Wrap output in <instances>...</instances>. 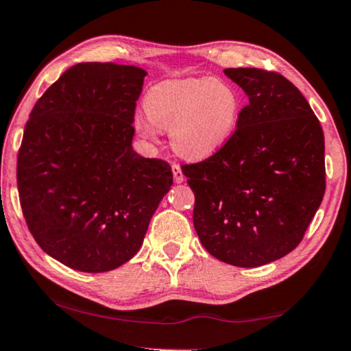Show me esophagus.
<instances>
[{"mask_svg": "<svg viewBox=\"0 0 351 351\" xmlns=\"http://www.w3.org/2000/svg\"><path fill=\"white\" fill-rule=\"evenodd\" d=\"M171 171H173V178H175L176 182L184 181V175H182V170H181L180 165L175 164V162L171 164Z\"/></svg>", "mask_w": 351, "mask_h": 351, "instance_id": "esophagus-1", "label": "esophagus"}]
</instances>
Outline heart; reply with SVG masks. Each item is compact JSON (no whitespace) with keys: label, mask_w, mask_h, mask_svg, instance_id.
I'll return each instance as SVG.
<instances>
[{"label":"heart","mask_w":351,"mask_h":351,"mask_svg":"<svg viewBox=\"0 0 351 351\" xmlns=\"http://www.w3.org/2000/svg\"><path fill=\"white\" fill-rule=\"evenodd\" d=\"M148 120H137L143 137L154 138L169 128L171 147L187 159H206L220 152L237 130L242 95L215 77L164 81L149 88L143 101Z\"/></svg>","instance_id":"1"}]
</instances>
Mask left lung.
Returning <instances> with one entry per match:
<instances>
[{"label":"left lung","mask_w":351,"mask_h":351,"mask_svg":"<svg viewBox=\"0 0 351 351\" xmlns=\"http://www.w3.org/2000/svg\"><path fill=\"white\" fill-rule=\"evenodd\" d=\"M243 88L234 136L181 165L195 193L193 226L214 258L259 267L298 247L325 193V137L303 93L276 71L226 69Z\"/></svg>","instance_id":"obj_1"}]
</instances>
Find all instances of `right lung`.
<instances>
[{"label": "right lung", "instance_id": "add662e5", "mask_svg": "<svg viewBox=\"0 0 351 351\" xmlns=\"http://www.w3.org/2000/svg\"><path fill=\"white\" fill-rule=\"evenodd\" d=\"M145 76L134 65L76 64L29 114L16 159L21 210L38 247L70 269L128 263L173 184L169 162L132 149Z\"/></svg>", "mask_w": 351, "mask_h": 351}]
</instances>
